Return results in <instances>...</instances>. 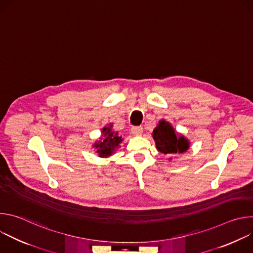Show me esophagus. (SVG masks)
<instances>
[{
  "label": "esophagus",
  "instance_id": "obj_1",
  "mask_svg": "<svg viewBox=\"0 0 253 253\" xmlns=\"http://www.w3.org/2000/svg\"><path fill=\"white\" fill-rule=\"evenodd\" d=\"M131 131L135 135H141L143 132V128H142V126H133L131 128Z\"/></svg>",
  "mask_w": 253,
  "mask_h": 253
}]
</instances>
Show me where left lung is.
Listing matches in <instances>:
<instances>
[{
	"mask_svg": "<svg viewBox=\"0 0 253 253\" xmlns=\"http://www.w3.org/2000/svg\"><path fill=\"white\" fill-rule=\"evenodd\" d=\"M153 138L158 151L164 154L183 153L189 148V142L183 136H177L171 125L161 120L153 130Z\"/></svg>",
	"mask_w": 253,
	"mask_h": 253,
	"instance_id": "1",
	"label": "left lung"
}]
</instances>
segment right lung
Listing matches in <instances>:
<instances>
[{
  "label": "right lung",
  "instance_id": "1",
  "mask_svg": "<svg viewBox=\"0 0 253 253\" xmlns=\"http://www.w3.org/2000/svg\"><path fill=\"white\" fill-rule=\"evenodd\" d=\"M103 133L104 139L102 138V141H98L95 144V147L97 149V153H99L101 157H107L114 152L122 139L117 133L111 131V128H103Z\"/></svg>",
  "mask_w": 253,
  "mask_h": 253
}]
</instances>
